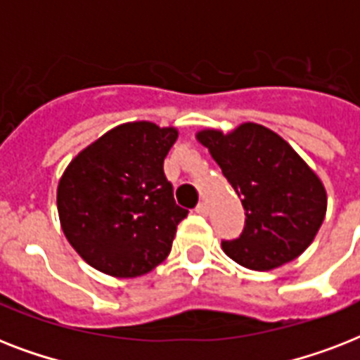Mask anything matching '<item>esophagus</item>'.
<instances>
[{
  "mask_svg": "<svg viewBox=\"0 0 360 360\" xmlns=\"http://www.w3.org/2000/svg\"><path fill=\"white\" fill-rule=\"evenodd\" d=\"M196 213H198V214H202V217H207V214H209V205H207V202H200V203H198Z\"/></svg>",
  "mask_w": 360,
  "mask_h": 360,
  "instance_id": "esophagus-1",
  "label": "esophagus"
}]
</instances>
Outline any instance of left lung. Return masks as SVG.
I'll return each instance as SVG.
<instances>
[{
    "mask_svg": "<svg viewBox=\"0 0 360 360\" xmlns=\"http://www.w3.org/2000/svg\"><path fill=\"white\" fill-rule=\"evenodd\" d=\"M245 207V228L222 250L252 271H271L295 259L314 240L327 211V192L295 149L267 127L243 123L224 134H196Z\"/></svg>",
    "mask_w": 360,
    "mask_h": 360,
    "instance_id": "8db88e82",
    "label": "left lung"
}]
</instances>
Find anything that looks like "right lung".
<instances>
[{"instance_id":"right-lung-1","label":"right lung","mask_w":360,"mask_h":360,"mask_svg":"<svg viewBox=\"0 0 360 360\" xmlns=\"http://www.w3.org/2000/svg\"><path fill=\"white\" fill-rule=\"evenodd\" d=\"M177 134L149 121L123 123L78 153L61 175V230L101 273L134 278L168 257L177 224L188 214L164 175Z\"/></svg>"}]
</instances>
